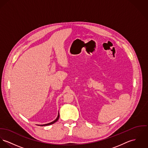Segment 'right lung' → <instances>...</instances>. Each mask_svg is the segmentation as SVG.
Returning <instances> with one entry per match:
<instances>
[{
  "label": "right lung",
  "mask_w": 148,
  "mask_h": 148,
  "mask_svg": "<svg viewBox=\"0 0 148 148\" xmlns=\"http://www.w3.org/2000/svg\"><path fill=\"white\" fill-rule=\"evenodd\" d=\"M59 114L58 113V117H57V118L54 121H52V122H51V123H48V124H43V125H40V126H45V125H51V124H54L55 123L56 121H58V120L59 119Z\"/></svg>",
  "instance_id": "obj_1"
}]
</instances>
